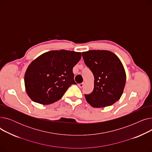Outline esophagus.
<instances>
[{
  "label": "esophagus",
  "mask_w": 152,
  "mask_h": 152,
  "mask_svg": "<svg viewBox=\"0 0 152 152\" xmlns=\"http://www.w3.org/2000/svg\"><path fill=\"white\" fill-rule=\"evenodd\" d=\"M84 83L83 82V83H81V84H79V87H80V88H82V87H84Z\"/></svg>",
  "instance_id": "34e87169"
}]
</instances>
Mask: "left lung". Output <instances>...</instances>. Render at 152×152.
Instances as JSON below:
<instances>
[{
  "mask_svg": "<svg viewBox=\"0 0 152 152\" xmlns=\"http://www.w3.org/2000/svg\"><path fill=\"white\" fill-rule=\"evenodd\" d=\"M82 55L94 76V90L85 95L86 101L94 108L112 105L121 98L126 84V75L122 62L108 50H89Z\"/></svg>",
  "mask_w": 152,
  "mask_h": 152,
  "instance_id": "8db88e82",
  "label": "left lung"
}]
</instances>
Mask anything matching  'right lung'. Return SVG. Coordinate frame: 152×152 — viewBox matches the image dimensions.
<instances>
[{
  "instance_id": "obj_1",
  "label": "right lung",
  "mask_w": 152,
  "mask_h": 152,
  "mask_svg": "<svg viewBox=\"0 0 152 152\" xmlns=\"http://www.w3.org/2000/svg\"><path fill=\"white\" fill-rule=\"evenodd\" d=\"M81 53L70 50L47 52L32 61L25 74V86L29 97L42 105L60 100L74 80L73 67Z\"/></svg>"
}]
</instances>
